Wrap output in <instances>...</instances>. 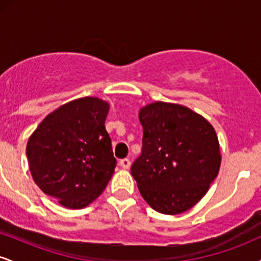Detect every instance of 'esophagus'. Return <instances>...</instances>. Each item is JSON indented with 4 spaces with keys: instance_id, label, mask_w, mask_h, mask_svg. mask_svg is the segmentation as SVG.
<instances>
[{
    "instance_id": "obj_1",
    "label": "esophagus",
    "mask_w": 261,
    "mask_h": 261,
    "mask_svg": "<svg viewBox=\"0 0 261 261\" xmlns=\"http://www.w3.org/2000/svg\"><path fill=\"white\" fill-rule=\"evenodd\" d=\"M119 164H120L124 169H128L131 166V162H130V160H127V158H124V160H120Z\"/></svg>"
}]
</instances>
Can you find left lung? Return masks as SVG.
Listing matches in <instances>:
<instances>
[{
	"label": "left lung",
	"mask_w": 261,
	"mask_h": 261,
	"mask_svg": "<svg viewBox=\"0 0 261 261\" xmlns=\"http://www.w3.org/2000/svg\"><path fill=\"white\" fill-rule=\"evenodd\" d=\"M142 153L131 174L145 201L164 215L188 211L205 196L221 167L214 126L180 104L154 101L139 113Z\"/></svg>",
	"instance_id": "1"
}]
</instances>
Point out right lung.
<instances>
[{
	"mask_svg": "<svg viewBox=\"0 0 261 261\" xmlns=\"http://www.w3.org/2000/svg\"><path fill=\"white\" fill-rule=\"evenodd\" d=\"M108 113V101L79 98L46 115L29 137L33 180L64 207H86L112 179L116 160L104 125Z\"/></svg>",
	"mask_w": 261,
	"mask_h": 261,
	"instance_id": "add662e5",
	"label": "right lung"
}]
</instances>
